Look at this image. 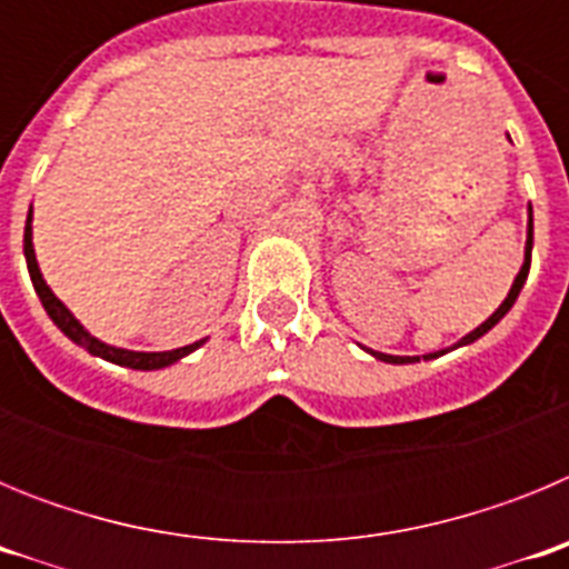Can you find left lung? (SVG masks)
Masks as SVG:
<instances>
[{
    "label": "left lung",
    "mask_w": 569,
    "mask_h": 569,
    "mask_svg": "<svg viewBox=\"0 0 569 569\" xmlns=\"http://www.w3.org/2000/svg\"><path fill=\"white\" fill-rule=\"evenodd\" d=\"M510 139V136H507ZM530 256H532V208H527V241H525V264H521V270L516 273V279H512V288L510 293H507V299L501 301L499 308H496V313L490 316L487 321H481L479 328L470 330L467 336H461L459 341H456L453 347H445V350H436V353H427L425 359H439V356L450 353V350H456V347H467L472 345L476 339H481V336L487 333V330H492L496 325H499L501 319H505L507 313H510V308L516 305V299H519L521 288H525V281H527V273H530ZM361 350H367V353L373 356V359L379 361H387V365H413V361H419V356H390V353H379V350H370V347H361Z\"/></svg>",
    "instance_id": "1"
}]
</instances>
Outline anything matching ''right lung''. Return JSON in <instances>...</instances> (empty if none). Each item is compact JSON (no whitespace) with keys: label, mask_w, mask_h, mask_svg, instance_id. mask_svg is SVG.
Masks as SVG:
<instances>
[{"label":"right lung","mask_w":569,"mask_h":569,"mask_svg":"<svg viewBox=\"0 0 569 569\" xmlns=\"http://www.w3.org/2000/svg\"><path fill=\"white\" fill-rule=\"evenodd\" d=\"M33 208L28 210V222H24V261H28V273L30 281H33V290H37L39 301H42V308L48 310L50 321L68 336L73 345L84 347L90 356H99L104 361H113L119 367H130V370H162V367L176 365L179 359L190 356L193 350L204 345L208 339H199L193 345H184V347H176V350H162V353H144V350H124V347H113V345H104L102 339L97 336H90V330L84 328L82 321L77 316L70 313L68 308L62 305V299H57V293L48 288V281H44L42 270H39V261H37V250H33Z\"/></svg>","instance_id":"right-lung-1"}]
</instances>
